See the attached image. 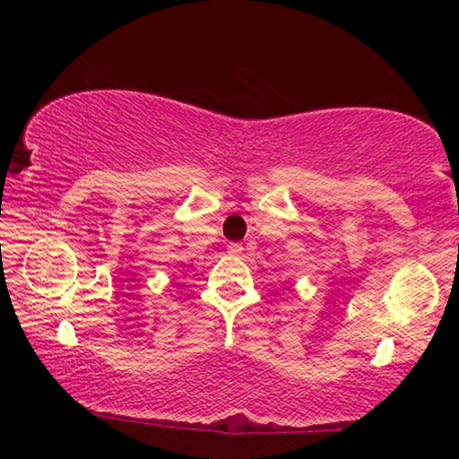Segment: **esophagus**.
<instances>
[{"mask_svg":"<svg viewBox=\"0 0 459 459\" xmlns=\"http://www.w3.org/2000/svg\"><path fill=\"white\" fill-rule=\"evenodd\" d=\"M228 253H230V255H240V253H242V244L230 242V244H228Z\"/></svg>","mask_w":459,"mask_h":459,"instance_id":"34e87169","label":"esophagus"}]
</instances>
